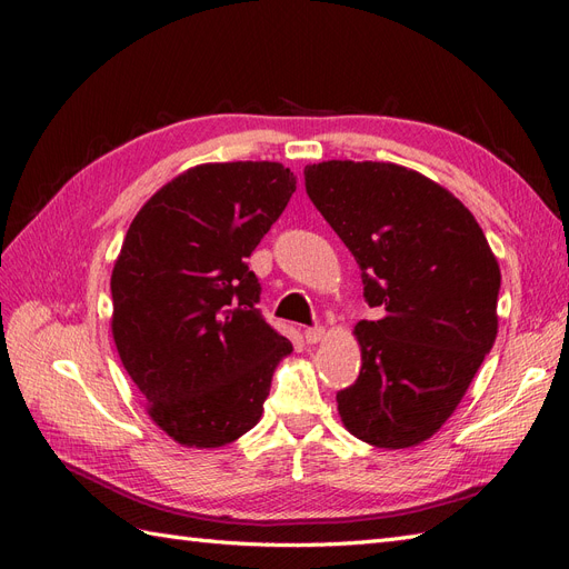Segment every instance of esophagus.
<instances>
[{"label": "esophagus", "instance_id": "esophagus-1", "mask_svg": "<svg viewBox=\"0 0 569 569\" xmlns=\"http://www.w3.org/2000/svg\"><path fill=\"white\" fill-rule=\"evenodd\" d=\"M303 337H306L308 343H320L327 337V332H325V327H308Z\"/></svg>", "mask_w": 569, "mask_h": 569}]
</instances>
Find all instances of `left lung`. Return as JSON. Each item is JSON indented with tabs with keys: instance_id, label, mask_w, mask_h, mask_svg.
Here are the masks:
<instances>
[{
	"instance_id": "left-lung-1",
	"label": "left lung",
	"mask_w": 569,
	"mask_h": 569,
	"mask_svg": "<svg viewBox=\"0 0 569 569\" xmlns=\"http://www.w3.org/2000/svg\"><path fill=\"white\" fill-rule=\"evenodd\" d=\"M303 176L382 311L353 327L363 366L337 393L339 418L377 449H410L453 416L491 351L501 268L462 201L418 170L322 161Z\"/></svg>"
}]
</instances>
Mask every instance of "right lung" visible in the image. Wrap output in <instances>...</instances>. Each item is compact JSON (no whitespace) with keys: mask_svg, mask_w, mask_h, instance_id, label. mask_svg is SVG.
<instances>
[{"mask_svg":"<svg viewBox=\"0 0 569 569\" xmlns=\"http://www.w3.org/2000/svg\"><path fill=\"white\" fill-rule=\"evenodd\" d=\"M295 189L274 161L201 163L130 222L111 272V332L149 418L187 449L247 435L291 353L258 313L247 258Z\"/></svg>","mask_w":569,"mask_h":569,"instance_id":"right-lung-1","label":"right lung"}]
</instances>
